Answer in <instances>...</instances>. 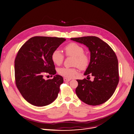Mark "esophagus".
Returning <instances> with one entry per match:
<instances>
[{
  "instance_id": "1",
  "label": "esophagus",
  "mask_w": 134,
  "mask_h": 134,
  "mask_svg": "<svg viewBox=\"0 0 134 134\" xmlns=\"http://www.w3.org/2000/svg\"><path fill=\"white\" fill-rule=\"evenodd\" d=\"M71 80V79H67L66 77H64V81L65 82H69Z\"/></svg>"
}]
</instances>
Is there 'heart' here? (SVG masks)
Returning <instances> with one entry per match:
<instances>
[{
  "label": "heart",
  "instance_id": "1",
  "mask_svg": "<svg viewBox=\"0 0 134 134\" xmlns=\"http://www.w3.org/2000/svg\"><path fill=\"white\" fill-rule=\"evenodd\" d=\"M66 56L73 57L72 68L63 67L58 70V73L66 78L72 79L78 73V68L85 70L90 63V57L84 52V48L77 43L70 42L64 48ZM64 56L58 49H54L51 55L53 63L57 65H60L63 62Z\"/></svg>",
  "mask_w": 134,
  "mask_h": 134
}]
</instances>
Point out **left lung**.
Segmentation results:
<instances>
[{"label":"left lung","instance_id":"left-lung-1","mask_svg":"<svg viewBox=\"0 0 134 134\" xmlns=\"http://www.w3.org/2000/svg\"><path fill=\"white\" fill-rule=\"evenodd\" d=\"M83 43L91 52V61L85 75L94 76L91 81L77 80L76 93L85 103L93 106L105 103L115 92L119 82L118 62L116 53L107 43L97 36L71 38Z\"/></svg>","mask_w":134,"mask_h":134}]
</instances>
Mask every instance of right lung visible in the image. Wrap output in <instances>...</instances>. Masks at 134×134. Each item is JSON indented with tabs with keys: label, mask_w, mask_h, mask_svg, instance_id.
<instances>
[{
	"label": "right lung",
	"mask_w": 134,
	"mask_h": 134,
	"mask_svg": "<svg viewBox=\"0 0 134 134\" xmlns=\"http://www.w3.org/2000/svg\"><path fill=\"white\" fill-rule=\"evenodd\" d=\"M65 40L63 37L34 36L19 49L15 60V83L22 97L30 104L46 106L58 97L63 77L56 75L53 79L45 80L44 76L56 74L51 55Z\"/></svg>",
	"instance_id": "1"
}]
</instances>
